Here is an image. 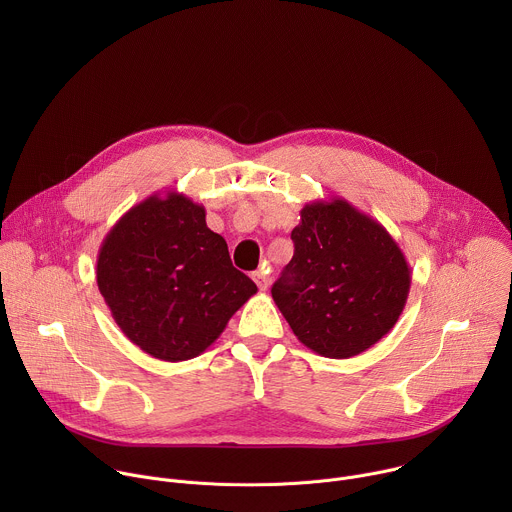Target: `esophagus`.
Instances as JSON below:
<instances>
[{
    "label": "esophagus",
    "instance_id": "1",
    "mask_svg": "<svg viewBox=\"0 0 512 512\" xmlns=\"http://www.w3.org/2000/svg\"><path fill=\"white\" fill-rule=\"evenodd\" d=\"M253 279H255V283L259 285V289H261V291H265V289L269 287V281H271V277H269V271H267L265 267L257 269V271L253 273Z\"/></svg>",
    "mask_w": 512,
    "mask_h": 512
}]
</instances>
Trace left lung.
<instances>
[{
	"label": "left lung",
	"instance_id": "8db88e82",
	"mask_svg": "<svg viewBox=\"0 0 512 512\" xmlns=\"http://www.w3.org/2000/svg\"><path fill=\"white\" fill-rule=\"evenodd\" d=\"M294 257L271 296L298 340L326 358H350L387 336L411 285L389 231L348 200H312L291 231Z\"/></svg>",
	"mask_w": 512,
	"mask_h": 512
}]
</instances>
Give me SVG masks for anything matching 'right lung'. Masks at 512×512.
Here are the masks:
<instances>
[{"mask_svg":"<svg viewBox=\"0 0 512 512\" xmlns=\"http://www.w3.org/2000/svg\"><path fill=\"white\" fill-rule=\"evenodd\" d=\"M97 285L123 334L168 362L202 354L257 294L227 241L206 227L204 206L176 190L148 196L111 227Z\"/></svg>","mask_w":512,"mask_h":512,"instance_id":"obj_1","label":"right lung"}]
</instances>
